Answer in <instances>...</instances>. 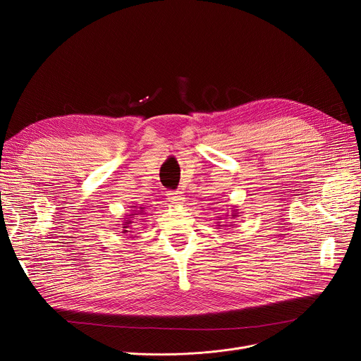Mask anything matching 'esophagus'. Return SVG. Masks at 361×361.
<instances>
[{
  "label": "esophagus",
  "instance_id": "esophagus-1",
  "mask_svg": "<svg viewBox=\"0 0 361 361\" xmlns=\"http://www.w3.org/2000/svg\"><path fill=\"white\" fill-rule=\"evenodd\" d=\"M166 196H168V200H169L171 203H180V202L183 200L181 192H168Z\"/></svg>",
  "mask_w": 361,
  "mask_h": 361
}]
</instances>
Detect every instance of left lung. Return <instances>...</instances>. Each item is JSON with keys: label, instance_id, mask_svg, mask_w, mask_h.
<instances>
[{"label": "left lung", "instance_id": "left-lung-1", "mask_svg": "<svg viewBox=\"0 0 361 361\" xmlns=\"http://www.w3.org/2000/svg\"><path fill=\"white\" fill-rule=\"evenodd\" d=\"M234 212H235V211H234ZM233 216H237V215H235V214H233Z\"/></svg>", "mask_w": 361, "mask_h": 361}]
</instances>
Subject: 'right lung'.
<instances>
[{"mask_svg":"<svg viewBox=\"0 0 361 361\" xmlns=\"http://www.w3.org/2000/svg\"><path fill=\"white\" fill-rule=\"evenodd\" d=\"M139 209H140V211H133V212H142L143 207H139ZM133 215H139V214H131L130 216H133ZM128 224H131V221H130V219H127V222H124V225H126V226H123V233H124V234L127 233V226H128Z\"/></svg>","mask_w":361,"mask_h":361,"instance_id":"1","label":"right lung"}]
</instances>
